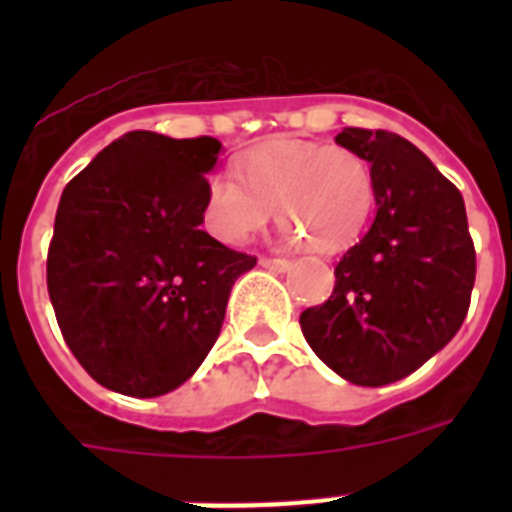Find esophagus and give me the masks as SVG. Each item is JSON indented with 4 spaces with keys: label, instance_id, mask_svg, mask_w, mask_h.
I'll list each match as a JSON object with an SVG mask.
<instances>
[{
    "label": "esophagus",
    "instance_id": "1",
    "mask_svg": "<svg viewBox=\"0 0 512 512\" xmlns=\"http://www.w3.org/2000/svg\"><path fill=\"white\" fill-rule=\"evenodd\" d=\"M259 264L264 266V269H269V271H279V274H282V271H289V261L287 259H259Z\"/></svg>",
    "mask_w": 512,
    "mask_h": 512
}]
</instances>
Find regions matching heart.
I'll return each instance as SVG.
<instances>
[{
	"mask_svg": "<svg viewBox=\"0 0 512 512\" xmlns=\"http://www.w3.org/2000/svg\"><path fill=\"white\" fill-rule=\"evenodd\" d=\"M235 171H217L205 189V228L225 246H246L279 212L287 241L336 253L364 233L374 212V174L346 146L277 140L248 153Z\"/></svg>",
	"mask_w": 512,
	"mask_h": 512,
	"instance_id": "b5f03b06",
	"label": "heart"
}]
</instances>
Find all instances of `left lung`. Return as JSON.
<instances>
[{"label": "left lung", "instance_id": "obj_1", "mask_svg": "<svg viewBox=\"0 0 512 512\" xmlns=\"http://www.w3.org/2000/svg\"><path fill=\"white\" fill-rule=\"evenodd\" d=\"M336 143L372 164L377 210L336 264L330 300L307 307L300 325L338 377L382 387L456 336L474 287V243L459 189L410 140L343 128Z\"/></svg>", "mask_w": 512, "mask_h": 512}]
</instances>
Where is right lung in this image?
I'll list each match as a JSON object with an SVG mask.
<instances>
[{
	"label": "right lung",
	"instance_id": "add662e5",
	"mask_svg": "<svg viewBox=\"0 0 512 512\" xmlns=\"http://www.w3.org/2000/svg\"><path fill=\"white\" fill-rule=\"evenodd\" d=\"M220 151L207 135L133 130L63 189L48 295L71 354L107 390L182 387L220 336L235 279L256 266L200 230Z\"/></svg>",
	"mask_w": 512,
	"mask_h": 512
}]
</instances>
